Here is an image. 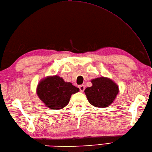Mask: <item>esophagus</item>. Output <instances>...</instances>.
Here are the masks:
<instances>
[{"mask_svg": "<svg viewBox=\"0 0 152 152\" xmlns=\"http://www.w3.org/2000/svg\"><path fill=\"white\" fill-rule=\"evenodd\" d=\"M78 88H79V89H80V91H81V92H83V91L85 90V86H83V85H80V86H79Z\"/></svg>", "mask_w": 152, "mask_h": 152, "instance_id": "1", "label": "esophagus"}]
</instances>
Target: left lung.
I'll return each instance as SVG.
<instances>
[{
  "mask_svg": "<svg viewBox=\"0 0 152 152\" xmlns=\"http://www.w3.org/2000/svg\"><path fill=\"white\" fill-rule=\"evenodd\" d=\"M93 86L85 89L88 101L99 108L107 107L114 102L119 93L118 85L112 80L104 77L93 79Z\"/></svg>",
  "mask_w": 152,
  "mask_h": 152,
  "instance_id": "left-lung-1",
  "label": "left lung"
}]
</instances>
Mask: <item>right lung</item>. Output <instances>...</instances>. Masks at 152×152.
<instances>
[{"label":"right lung","mask_w":152,"mask_h":152,"mask_svg":"<svg viewBox=\"0 0 152 152\" xmlns=\"http://www.w3.org/2000/svg\"><path fill=\"white\" fill-rule=\"evenodd\" d=\"M80 91L70 82L58 76H48L38 83L37 93L45 105L52 110H59L69 102L70 96Z\"/></svg>","instance_id":"1"}]
</instances>
